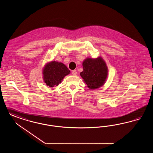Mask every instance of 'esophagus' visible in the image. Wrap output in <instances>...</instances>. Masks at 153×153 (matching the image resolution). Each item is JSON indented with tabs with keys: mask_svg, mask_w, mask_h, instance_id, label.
I'll return each instance as SVG.
<instances>
[{
	"mask_svg": "<svg viewBox=\"0 0 153 153\" xmlns=\"http://www.w3.org/2000/svg\"><path fill=\"white\" fill-rule=\"evenodd\" d=\"M72 74L73 75H76V74H77V71H76V70H74V71H72Z\"/></svg>",
	"mask_w": 153,
	"mask_h": 153,
	"instance_id": "1",
	"label": "esophagus"
}]
</instances>
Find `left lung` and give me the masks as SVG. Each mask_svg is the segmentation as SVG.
<instances>
[{
	"label": "left lung",
	"instance_id": "left-lung-1",
	"mask_svg": "<svg viewBox=\"0 0 153 153\" xmlns=\"http://www.w3.org/2000/svg\"><path fill=\"white\" fill-rule=\"evenodd\" d=\"M83 71L80 73L87 86L96 89L103 86L108 77V69L103 59L88 57L82 62Z\"/></svg>",
	"mask_w": 153,
	"mask_h": 153
}]
</instances>
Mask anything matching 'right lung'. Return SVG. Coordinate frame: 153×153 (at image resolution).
Here are the masks:
<instances>
[{
	"instance_id": "add662e5",
	"label": "right lung",
	"mask_w": 153,
	"mask_h": 153,
	"mask_svg": "<svg viewBox=\"0 0 153 153\" xmlns=\"http://www.w3.org/2000/svg\"><path fill=\"white\" fill-rule=\"evenodd\" d=\"M70 71L62 62L52 61L47 63L43 69L44 82L51 88L59 85Z\"/></svg>"
}]
</instances>
